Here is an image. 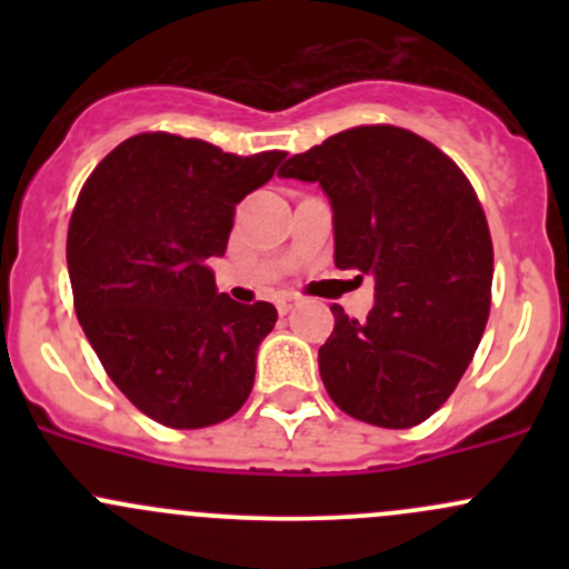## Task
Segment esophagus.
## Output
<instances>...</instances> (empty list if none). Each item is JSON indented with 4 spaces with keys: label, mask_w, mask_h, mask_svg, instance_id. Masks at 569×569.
Here are the masks:
<instances>
[{
    "label": "esophagus",
    "mask_w": 569,
    "mask_h": 569,
    "mask_svg": "<svg viewBox=\"0 0 569 569\" xmlns=\"http://www.w3.org/2000/svg\"><path fill=\"white\" fill-rule=\"evenodd\" d=\"M274 306H278V313H280V317H286V313H289V311H295L297 300H295V297L283 295V297H278V302H274Z\"/></svg>",
    "instance_id": "obj_1"
}]
</instances>
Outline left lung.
<instances>
[{
    "label": "left lung",
    "mask_w": 569,
    "mask_h": 569,
    "mask_svg": "<svg viewBox=\"0 0 569 569\" xmlns=\"http://www.w3.org/2000/svg\"><path fill=\"white\" fill-rule=\"evenodd\" d=\"M283 178L319 183L332 209L336 267L375 280L363 321L332 306L319 349L330 399L375 427L427 421L462 380L490 313L485 211L443 151L396 126H358L297 153Z\"/></svg>",
    "instance_id": "8db88e82"
}]
</instances>
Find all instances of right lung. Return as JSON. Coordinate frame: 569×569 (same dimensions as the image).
<instances>
[{
    "mask_svg": "<svg viewBox=\"0 0 569 569\" xmlns=\"http://www.w3.org/2000/svg\"><path fill=\"white\" fill-rule=\"evenodd\" d=\"M283 159L151 131L120 142L79 192L68 226L79 325L109 380L164 427L226 421L252 391L278 311L220 295L209 258L226 252L239 200Z\"/></svg>",
    "mask_w": 569,
    "mask_h": 569,
    "instance_id": "right-lung-1",
    "label": "right lung"
}]
</instances>
